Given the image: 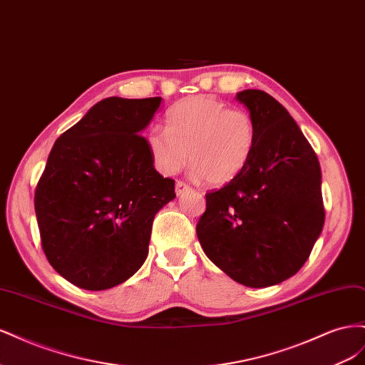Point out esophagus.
<instances>
[{
    "label": "esophagus",
    "mask_w": 365,
    "mask_h": 365,
    "mask_svg": "<svg viewBox=\"0 0 365 365\" xmlns=\"http://www.w3.org/2000/svg\"><path fill=\"white\" fill-rule=\"evenodd\" d=\"M175 190H176V195H182V193H185V192L192 190V187H190L189 184H187V182H184V181H176Z\"/></svg>",
    "instance_id": "obj_1"
}]
</instances>
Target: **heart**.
<instances>
[{
  "instance_id": "1",
  "label": "heart",
  "mask_w": 365,
  "mask_h": 365,
  "mask_svg": "<svg viewBox=\"0 0 365 365\" xmlns=\"http://www.w3.org/2000/svg\"><path fill=\"white\" fill-rule=\"evenodd\" d=\"M165 128H152L148 148L164 175L180 172L190 160L193 173L210 185H224L244 172L257 143L256 121L244 109L212 96H195L173 105Z\"/></svg>"
}]
</instances>
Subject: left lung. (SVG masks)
Segmentation results:
<instances>
[{
	"label": "left lung",
	"mask_w": 365,
	"mask_h": 365,
	"mask_svg": "<svg viewBox=\"0 0 365 365\" xmlns=\"http://www.w3.org/2000/svg\"><path fill=\"white\" fill-rule=\"evenodd\" d=\"M236 98L256 121V149L237 178L205 193L196 235L228 277L267 288L298 272L322 233V170L303 132L274 97L245 90Z\"/></svg>",
	"instance_id": "8db88e82"
}]
</instances>
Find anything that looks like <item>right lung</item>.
<instances>
[{
  "label": "right lung",
  "instance_id": "right-lung-1",
  "mask_svg": "<svg viewBox=\"0 0 365 365\" xmlns=\"http://www.w3.org/2000/svg\"><path fill=\"white\" fill-rule=\"evenodd\" d=\"M161 97H108L56 140L35 190L41 245L65 280L103 291L148 257L153 217L176 196L140 135Z\"/></svg>",
  "mask_w": 365,
  "mask_h": 365
}]
</instances>
